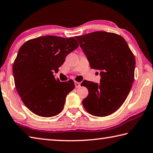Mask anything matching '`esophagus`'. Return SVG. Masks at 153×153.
I'll return each mask as SVG.
<instances>
[{"label":"esophagus","instance_id":"34e87169","mask_svg":"<svg viewBox=\"0 0 153 153\" xmlns=\"http://www.w3.org/2000/svg\"><path fill=\"white\" fill-rule=\"evenodd\" d=\"M74 85H75V87H76V88H79V87H81V83H80V82H79L75 81Z\"/></svg>","mask_w":153,"mask_h":153}]
</instances>
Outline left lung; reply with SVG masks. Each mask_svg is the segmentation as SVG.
<instances>
[{"label": "left lung", "mask_w": 153, "mask_h": 153, "mask_svg": "<svg viewBox=\"0 0 153 153\" xmlns=\"http://www.w3.org/2000/svg\"><path fill=\"white\" fill-rule=\"evenodd\" d=\"M91 68L100 71V83L83 81L89 95L82 105L89 114L105 117L117 111L127 98L134 79L135 58L119 35L95 31L75 37Z\"/></svg>", "instance_id": "8db88e82"}]
</instances>
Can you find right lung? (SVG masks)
<instances>
[{"mask_svg": "<svg viewBox=\"0 0 153 153\" xmlns=\"http://www.w3.org/2000/svg\"><path fill=\"white\" fill-rule=\"evenodd\" d=\"M79 47L74 37L45 36L22 45L13 66L16 89L29 110L41 117L60 113L66 97L74 89L72 80L60 82L58 72L66 56Z\"/></svg>", "mask_w": 153, "mask_h": 153, "instance_id": "1", "label": "right lung"}]
</instances>
